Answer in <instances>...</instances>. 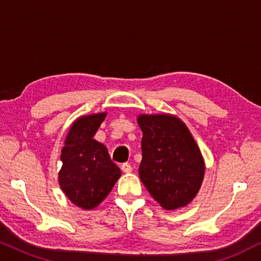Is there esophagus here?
<instances>
[{"instance_id":"esophagus-1","label":"esophagus","mask_w":261,"mask_h":261,"mask_svg":"<svg viewBox=\"0 0 261 261\" xmlns=\"http://www.w3.org/2000/svg\"><path fill=\"white\" fill-rule=\"evenodd\" d=\"M121 171H123L124 173H131L133 172V167H131L130 163L125 162L121 165Z\"/></svg>"}]
</instances>
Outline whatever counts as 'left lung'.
Segmentation results:
<instances>
[{
	"instance_id": "obj_1",
	"label": "left lung",
	"mask_w": 261,
	"mask_h": 261,
	"mask_svg": "<svg viewBox=\"0 0 261 261\" xmlns=\"http://www.w3.org/2000/svg\"><path fill=\"white\" fill-rule=\"evenodd\" d=\"M142 137L140 178L167 210L187 205L204 178V161L192 135L171 114L138 117Z\"/></svg>"
}]
</instances>
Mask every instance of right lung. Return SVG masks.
I'll return each mask as SVG.
<instances>
[{
    "instance_id": "add662e5",
    "label": "right lung",
    "mask_w": 261,
    "mask_h": 261,
    "mask_svg": "<svg viewBox=\"0 0 261 261\" xmlns=\"http://www.w3.org/2000/svg\"><path fill=\"white\" fill-rule=\"evenodd\" d=\"M105 117L98 113L79 118L62 149L60 186L75 205L86 210L98 206L120 176L105 145L93 138Z\"/></svg>"
}]
</instances>
